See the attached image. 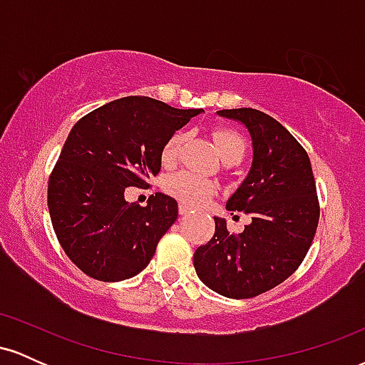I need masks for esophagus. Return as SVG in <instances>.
Returning a JSON list of instances; mask_svg holds the SVG:
<instances>
[{"label": "esophagus", "instance_id": "obj_1", "mask_svg": "<svg viewBox=\"0 0 365 365\" xmlns=\"http://www.w3.org/2000/svg\"><path fill=\"white\" fill-rule=\"evenodd\" d=\"M178 212H180V215H182V216H187L188 212H192V209L188 207V206H185V204H180V207H178Z\"/></svg>", "mask_w": 365, "mask_h": 365}]
</instances>
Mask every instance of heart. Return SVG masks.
Wrapping results in <instances>:
<instances>
[{
    "label": "heart",
    "instance_id": "heart-1",
    "mask_svg": "<svg viewBox=\"0 0 365 365\" xmlns=\"http://www.w3.org/2000/svg\"><path fill=\"white\" fill-rule=\"evenodd\" d=\"M212 140L220 153L221 159L230 156L244 158L245 154V140L242 139L240 133L233 132L230 128H216L212 132ZM187 142L185 132H175L173 135L166 140L165 148L161 150V159L165 165L175 163L182 153L183 144ZM165 190L180 202L188 207H200L211 199L216 192V185L211 180L200 177V175L192 173V171H178V173L170 175L165 182Z\"/></svg>",
    "mask_w": 365,
    "mask_h": 365
}]
</instances>
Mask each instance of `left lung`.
<instances>
[{
	"mask_svg": "<svg viewBox=\"0 0 365 365\" xmlns=\"http://www.w3.org/2000/svg\"><path fill=\"white\" fill-rule=\"evenodd\" d=\"M242 121L252 139V168L228 199V211L250 216L242 233L215 217V235L194 254L197 276L228 299H250L292 276L319 223V200L307 153L279 121L252 108L221 110Z\"/></svg>",
	"mask_w": 365,
	"mask_h": 365,
	"instance_id": "8db88e82",
	"label": "left lung"
}]
</instances>
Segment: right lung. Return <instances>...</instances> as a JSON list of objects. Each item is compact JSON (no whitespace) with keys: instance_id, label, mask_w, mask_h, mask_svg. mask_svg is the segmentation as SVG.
I'll list each match as a JSON object with an SVG mask.
<instances>
[{"instance_id":"obj_1","label":"right lung","mask_w":365,"mask_h":365,"mask_svg":"<svg viewBox=\"0 0 365 365\" xmlns=\"http://www.w3.org/2000/svg\"><path fill=\"white\" fill-rule=\"evenodd\" d=\"M202 110H177L142 96L116 99L70 130L48 183L58 242L78 269L99 282H121L148 266L178 217V204L158 192L148 206L125 200L161 170L166 140Z\"/></svg>"}]
</instances>
